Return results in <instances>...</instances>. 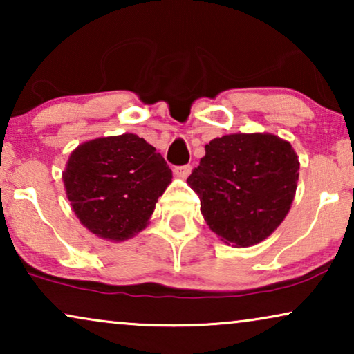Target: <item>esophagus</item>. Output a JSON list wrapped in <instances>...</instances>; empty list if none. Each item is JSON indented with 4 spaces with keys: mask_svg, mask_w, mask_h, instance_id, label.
<instances>
[{
    "mask_svg": "<svg viewBox=\"0 0 354 354\" xmlns=\"http://www.w3.org/2000/svg\"><path fill=\"white\" fill-rule=\"evenodd\" d=\"M190 172H192L190 164H185V166L174 167V174H176V176H178V177H182V178H185V177L190 176Z\"/></svg>",
    "mask_w": 354,
    "mask_h": 354,
    "instance_id": "esophagus-1",
    "label": "esophagus"
}]
</instances>
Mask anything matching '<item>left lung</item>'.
Segmentation results:
<instances>
[{"mask_svg":"<svg viewBox=\"0 0 354 354\" xmlns=\"http://www.w3.org/2000/svg\"><path fill=\"white\" fill-rule=\"evenodd\" d=\"M205 149L187 183L200 196L206 224L239 248L268 239L297 192L299 162L292 145L270 133H234Z\"/></svg>","mask_w":354,"mask_h":354,"instance_id":"obj_1","label":"left lung"}]
</instances>
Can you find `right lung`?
Segmentation results:
<instances>
[{
  "label": "right lung",
  "mask_w": 354,
  "mask_h": 354,
  "mask_svg": "<svg viewBox=\"0 0 354 354\" xmlns=\"http://www.w3.org/2000/svg\"><path fill=\"white\" fill-rule=\"evenodd\" d=\"M171 178L156 148L133 133L80 145L62 172L75 216L91 234L113 241L145 229Z\"/></svg>",
  "instance_id": "right-lung-1"
}]
</instances>
